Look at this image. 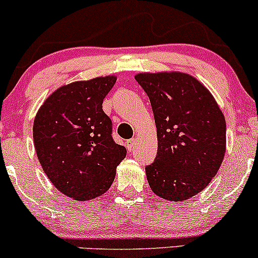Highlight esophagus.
<instances>
[{
    "label": "esophagus",
    "mask_w": 258,
    "mask_h": 258,
    "mask_svg": "<svg viewBox=\"0 0 258 258\" xmlns=\"http://www.w3.org/2000/svg\"><path fill=\"white\" fill-rule=\"evenodd\" d=\"M136 142H137V139L136 138H132L130 139V141H127V149L128 150H133L135 149V146H136Z\"/></svg>",
    "instance_id": "1"
}]
</instances>
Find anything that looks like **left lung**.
I'll list each match as a JSON object with an SVG mask.
<instances>
[{
    "mask_svg": "<svg viewBox=\"0 0 258 258\" xmlns=\"http://www.w3.org/2000/svg\"><path fill=\"white\" fill-rule=\"evenodd\" d=\"M150 99L158 154L146 166L150 188L168 201H182L205 189L226 154V120L210 91L184 73L135 76Z\"/></svg>",
    "mask_w": 258,
    "mask_h": 258,
    "instance_id": "8db88e82",
    "label": "left lung"
}]
</instances>
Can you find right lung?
<instances>
[{
	"label": "right lung",
	"instance_id": "obj_1",
	"mask_svg": "<svg viewBox=\"0 0 258 258\" xmlns=\"http://www.w3.org/2000/svg\"><path fill=\"white\" fill-rule=\"evenodd\" d=\"M116 76L76 81L59 87L38 109L34 144L38 161L59 191L79 201L110 188L126 148L111 137L103 99Z\"/></svg>",
	"mask_w": 258,
	"mask_h": 258
}]
</instances>
